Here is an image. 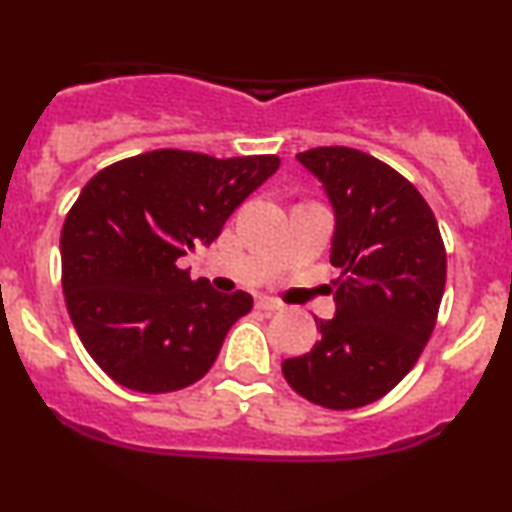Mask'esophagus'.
I'll list each match as a JSON object with an SVG mask.
<instances>
[{
    "label": "esophagus",
    "mask_w": 512,
    "mask_h": 512,
    "mask_svg": "<svg viewBox=\"0 0 512 512\" xmlns=\"http://www.w3.org/2000/svg\"><path fill=\"white\" fill-rule=\"evenodd\" d=\"M257 308H260V310H279L281 303L272 296H260V298H257Z\"/></svg>",
    "instance_id": "esophagus-1"
}]
</instances>
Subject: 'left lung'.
I'll return each mask as SVG.
<instances>
[{"mask_svg":"<svg viewBox=\"0 0 512 512\" xmlns=\"http://www.w3.org/2000/svg\"><path fill=\"white\" fill-rule=\"evenodd\" d=\"M334 211L330 262L342 267L320 342L281 363L298 395L327 409L375 402L414 368L436 327L445 248L436 216L407 178L346 146L296 154Z\"/></svg>","mask_w":512,"mask_h":512,"instance_id":"obj_1","label":"left lung"}]
</instances>
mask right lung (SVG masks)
I'll return each instance as SVG.
<instances>
[{
	"label": "right lung",
	"mask_w": 512,
	"mask_h": 512,
	"mask_svg": "<svg viewBox=\"0 0 512 512\" xmlns=\"http://www.w3.org/2000/svg\"><path fill=\"white\" fill-rule=\"evenodd\" d=\"M279 163L161 149L86 182L62 226V289L81 344L115 383L161 395L211 368L252 296L192 281L178 260L214 243Z\"/></svg>",
	"instance_id": "obj_1"
}]
</instances>
